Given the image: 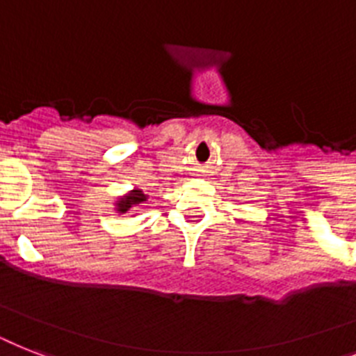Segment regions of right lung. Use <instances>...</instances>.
Here are the masks:
<instances>
[{
    "label": "right lung",
    "instance_id": "add662e5",
    "mask_svg": "<svg viewBox=\"0 0 356 356\" xmlns=\"http://www.w3.org/2000/svg\"><path fill=\"white\" fill-rule=\"evenodd\" d=\"M146 199H148V195H146L140 188H133L128 193H124L122 197H118V201L115 203V210H117V213H126L129 212L131 208L144 203Z\"/></svg>",
    "mask_w": 356,
    "mask_h": 356
}]
</instances>
